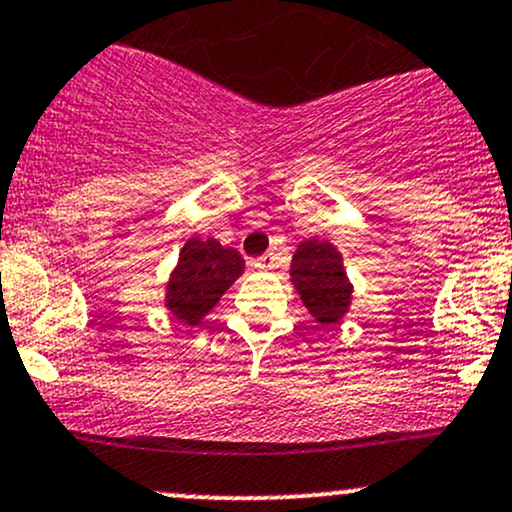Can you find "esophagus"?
<instances>
[{"instance_id": "esophagus-1", "label": "esophagus", "mask_w": 512, "mask_h": 512, "mask_svg": "<svg viewBox=\"0 0 512 512\" xmlns=\"http://www.w3.org/2000/svg\"><path fill=\"white\" fill-rule=\"evenodd\" d=\"M252 267H255V270H272V267H274V257L272 255L257 257V260H252Z\"/></svg>"}]
</instances>
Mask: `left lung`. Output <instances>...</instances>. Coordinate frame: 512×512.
I'll use <instances>...</instances> for the list:
<instances>
[{
    "label": "left lung",
    "mask_w": 512,
    "mask_h": 512,
    "mask_svg": "<svg viewBox=\"0 0 512 512\" xmlns=\"http://www.w3.org/2000/svg\"><path fill=\"white\" fill-rule=\"evenodd\" d=\"M292 284L316 324L336 326L351 306L353 284L343 257L328 240H304L292 257Z\"/></svg>",
    "instance_id": "left-lung-1"
}]
</instances>
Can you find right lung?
I'll return each instance as SVG.
<instances>
[{"label": "right lung", "mask_w": 512, "mask_h": 512, "mask_svg": "<svg viewBox=\"0 0 512 512\" xmlns=\"http://www.w3.org/2000/svg\"><path fill=\"white\" fill-rule=\"evenodd\" d=\"M245 270L238 250L218 240L191 238L179 255V265L166 284V309L181 324L196 326L218 304L225 289Z\"/></svg>", "instance_id": "obj_1"}]
</instances>
